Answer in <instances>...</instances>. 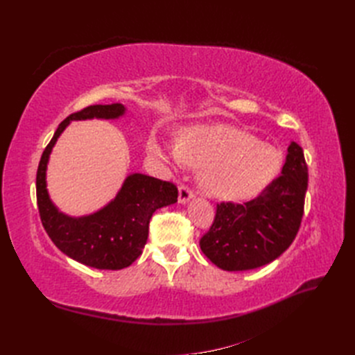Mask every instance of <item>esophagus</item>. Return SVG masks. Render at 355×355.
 Returning <instances> with one entry per match:
<instances>
[{
  "mask_svg": "<svg viewBox=\"0 0 355 355\" xmlns=\"http://www.w3.org/2000/svg\"><path fill=\"white\" fill-rule=\"evenodd\" d=\"M192 197H194V191H192L188 185H180L179 187V202L180 204L188 202Z\"/></svg>",
  "mask_w": 355,
  "mask_h": 355,
  "instance_id": "1",
  "label": "esophagus"
}]
</instances>
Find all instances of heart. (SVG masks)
Segmentation results:
<instances>
[{
  "mask_svg": "<svg viewBox=\"0 0 355 355\" xmlns=\"http://www.w3.org/2000/svg\"><path fill=\"white\" fill-rule=\"evenodd\" d=\"M148 151L171 163L202 167L201 188L222 200L256 197L282 168V154L277 148L227 124L187 127L178 135L175 146L154 135L148 142Z\"/></svg>",
  "mask_w": 355,
  "mask_h": 355,
  "instance_id": "b5f03b06",
  "label": "heart"
}]
</instances>
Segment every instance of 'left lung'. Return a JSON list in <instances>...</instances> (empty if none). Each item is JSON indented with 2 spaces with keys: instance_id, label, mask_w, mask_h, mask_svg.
<instances>
[{
  "instance_id": "obj_1",
  "label": "left lung",
  "mask_w": 355,
  "mask_h": 355,
  "mask_svg": "<svg viewBox=\"0 0 355 355\" xmlns=\"http://www.w3.org/2000/svg\"><path fill=\"white\" fill-rule=\"evenodd\" d=\"M308 167L296 142L287 149L282 176L244 204L219 202L200 247L225 271H247L275 261L293 243L304 216Z\"/></svg>"
}]
</instances>
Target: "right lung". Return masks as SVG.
<instances>
[{
  "instance_id": "obj_1",
  "label": "right lung",
  "mask_w": 355,
  "mask_h": 355,
  "mask_svg": "<svg viewBox=\"0 0 355 355\" xmlns=\"http://www.w3.org/2000/svg\"><path fill=\"white\" fill-rule=\"evenodd\" d=\"M125 112L124 105H92L63 120L41 155L37 170V204L40 218L51 241L73 261L98 270H123L142 254L148 228L157 209L178 201L175 184L151 176H128L116 197L103 209L89 216L71 218L51 202L46 170L58 137L72 120L105 118L114 120Z\"/></svg>"
}]
</instances>
